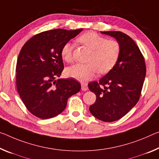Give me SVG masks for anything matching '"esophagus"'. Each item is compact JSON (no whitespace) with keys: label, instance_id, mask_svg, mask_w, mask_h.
Wrapping results in <instances>:
<instances>
[{"label":"esophagus","instance_id":"1","mask_svg":"<svg viewBox=\"0 0 159 159\" xmlns=\"http://www.w3.org/2000/svg\"><path fill=\"white\" fill-rule=\"evenodd\" d=\"M81 89L82 90H84V91H86V90H89L88 84H86V83H81Z\"/></svg>","mask_w":159,"mask_h":159}]
</instances>
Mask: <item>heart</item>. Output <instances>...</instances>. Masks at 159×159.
Returning <instances> with one entry per match:
<instances>
[{
  "mask_svg": "<svg viewBox=\"0 0 159 159\" xmlns=\"http://www.w3.org/2000/svg\"><path fill=\"white\" fill-rule=\"evenodd\" d=\"M78 40L92 50V54L89 60V64H78L68 68L66 70L68 76L80 81H87L93 79L98 70L100 74L109 72L117 62L120 46L115 40H107L94 32L82 34ZM61 56L67 63L74 61L73 45L70 42H66L62 47Z\"/></svg>",
  "mask_w": 159,
  "mask_h": 159,
  "instance_id": "1",
  "label": "heart"
}]
</instances>
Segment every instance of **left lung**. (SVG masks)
<instances>
[{"label":"left lung","mask_w":159,"mask_h":159,"mask_svg":"<svg viewBox=\"0 0 159 159\" xmlns=\"http://www.w3.org/2000/svg\"><path fill=\"white\" fill-rule=\"evenodd\" d=\"M100 32L116 39L120 54L106 75L89 84L90 91L96 95L89 110L97 119L111 122L122 118L139 101L147 69L142 52L130 37L119 31Z\"/></svg>","instance_id":"8db88e82"}]
</instances>
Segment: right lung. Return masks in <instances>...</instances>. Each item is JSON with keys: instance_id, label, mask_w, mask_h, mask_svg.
Instances as JSON below:
<instances>
[{"instance_id": "1", "label": "right lung", "mask_w": 159, "mask_h": 159, "mask_svg": "<svg viewBox=\"0 0 159 159\" xmlns=\"http://www.w3.org/2000/svg\"><path fill=\"white\" fill-rule=\"evenodd\" d=\"M83 29H55L30 38L20 52L16 65L17 90L27 109L41 119L54 117L64 111L67 100L80 90L72 78L60 77L64 70L61 50Z\"/></svg>"}]
</instances>
